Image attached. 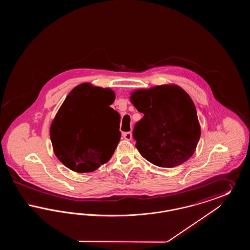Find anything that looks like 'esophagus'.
I'll use <instances>...</instances> for the list:
<instances>
[{
    "label": "esophagus",
    "mask_w": 250,
    "mask_h": 250,
    "mask_svg": "<svg viewBox=\"0 0 250 250\" xmlns=\"http://www.w3.org/2000/svg\"><path fill=\"white\" fill-rule=\"evenodd\" d=\"M123 138L126 141H130L132 139V133L131 132H125L123 133Z\"/></svg>",
    "instance_id": "esophagus-1"
}]
</instances>
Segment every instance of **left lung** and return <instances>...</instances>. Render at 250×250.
Returning <instances> with one entry per match:
<instances>
[{"mask_svg":"<svg viewBox=\"0 0 250 250\" xmlns=\"http://www.w3.org/2000/svg\"><path fill=\"white\" fill-rule=\"evenodd\" d=\"M131 103L143 113L133 138L143 157L162 167H174L189 159L201 137L196 107L177 85L134 91Z\"/></svg>","mask_w":250,"mask_h":250,"instance_id":"1","label":"left lung"}]
</instances>
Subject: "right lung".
<instances>
[{
	"label": "right lung",
	"mask_w": 250,
	"mask_h": 250,
	"mask_svg": "<svg viewBox=\"0 0 250 250\" xmlns=\"http://www.w3.org/2000/svg\"><path fill=\"white\" fill-rule=\"evenodd\" d=\"M115 99L110 89L83 83L75 87L62 104L50 126L54 154L72 170L91 172L112 156L120 142L108 121L120 119L109 107Z\"/></svg>",
	"instance_id": "add662e5"
}]
</instances>
